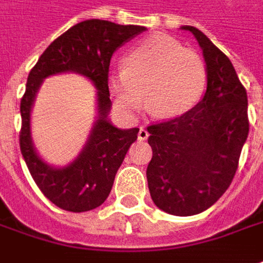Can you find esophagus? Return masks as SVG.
Returning a JSON list of instances; mask_svg holds the SVG:
<instances>
[{"label":"esophagus","mask_w":263,"mask_h":263,"mask_svg":"<svg viewBox=\"0 0 263 263\" xmlns=\"http://www.w3.org/2000/svg\"><path fill=\"white\" fill-rule=\"evenodd\" d=\"M146 138H148V132H146V129L144 126H141L138 131V139L139 141H145Z\"/></svg>","instance_id":"obj_1"}]
</instances>
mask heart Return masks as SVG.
Wrapping results in <instances>:
<instances>
[{
  "mask_svg": "<svg viewBox=\"0 0 263 263\" xmlns=\"http://www.w3.org/2000/svg\"><path fill=\"white\" fill-rule=\"evenodd\" d=\"M124 70L108 78L110 96L125 117L137 115L145 95L146 109L160 118L183 115L206 87V64L197 51L176 39L154 34L125 56Z\"/></svg>",
  "mask_w": 263,
  "mask_h": 263,
  "instance_id": "b5f03b06",
  "label": "heart"
}]
</instances>
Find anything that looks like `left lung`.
<instances>
[{
    "label": "left lung",
    "mask_w": 263,
    "mask_h": 263,
    "mask_svg": "<svg viewBox=\"0 0 263 263\" xmlns=\"http://www.w3.org/2000/svg\"><path fill=\"white\" fill-rule=\"evenodd\" d=\"M206 62L203 99L180 117L148 125L153 158L146 168L151 199L174 216L207 210L223 196L236 174L248 138V95L228 56L196 27Z\"/></svg>",
    "instance_id": "obj_1"
}]
</instances>
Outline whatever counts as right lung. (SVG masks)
Returning <instances> with one entry per match:
<instances>
[{"mask_svg": "<svg viewBox=\"0 0 263 263\" xmlns=\"http://www.w3.org/2000/svg\"><path fill=\"white\" fill-rule=\"evenodd\" d=\"M144 30L145 27L121 26L106 20L82 21L57 37L28 74L20 103V149L40 192L63 210L82 213L101 206L108 199L128 148L138 137V128L118 129L108 121V74L114 51ZM63 71H76L94 82L98 89L100 117L82 154L70 166L53 169L33 149L29 112L42 79Z\"/></svg>", "mask_w": 263, "mask_h": 263, "instance_id": "obj_1", "label": "right lung"}]
</instances>
